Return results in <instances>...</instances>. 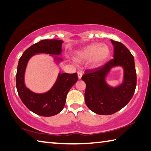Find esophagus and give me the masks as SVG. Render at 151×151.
<instances>
[{"mask_svg":"<svg viewBox=\"0 0 151 151\" xmlns=\"http://www.w3.org/2000/svg\"><path fill=\"white\" fill-rule=\"evenodd\" d=\"M82 75H83V73L81 71H78V78L79 79H81V77H82Z\"/></svg>","mask_w":151,"mask_h":151,"instance_id":"esophagus-1","label":"esophagus"}]
</instances>
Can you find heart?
<instances>
[{
	"label": "heart",
	"mask_w": 151,
	"mask_h": 151,
	"mask_svg": "<svg viewBox=\"0 0 151 151\" xmlns=\"http://www.w3.org/2000/svg\"><path fill=\"white\" fill-rule=\"evenodd\" d=\"M110 55V50L106 45L93 43L78 53L79 60H89L93 58V64L98 66L104 63Z\"/></svg>",
	"instance_id": "heart-1"
}]
</instances>
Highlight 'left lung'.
Listing matches in <instances>:
<instances>
[{"instance_id": "left-lung-1", "label": "left lung", "mask_w": 151, "mask_h": 151, "mask_svg": "<svg viewBox=\"0 0 151 151\" xmlns=\"http://www.w3.org/2000/svg\"><path fill=\"white\" fill-rule=\"evenodd\" d=\"M114 46L113 58L105 65L85 71L81 80L85 81V102L92 111L99 115H111L122 109L133 96L137 85V74L133 55L119 42L111 40ZM124 68V81L117 88L108 86L104 81L113 66Z\"/></svg>"}]
</instances>
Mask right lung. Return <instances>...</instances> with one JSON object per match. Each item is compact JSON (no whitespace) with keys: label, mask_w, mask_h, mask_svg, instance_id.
I'll use <instances>...</instances> for the list:
<instances>
[{"label":"right lung","mask_w":151,"mask_h":151,"mask_svg":"<svg viewBox=\"0 0 151 151\" xmlns=\"http://www.w3.org/2000/svg\"><path fill=\"white\" fill-rule=\"evenodd\" d=\"M62 43L63 41L58 40H43L40 41L25 50L18 62L16 75V85L18 96L29 110L38 115L50 117L62 111L65 104L68 91L78 80V74L60 73L56 82L49 91L37 94L29 90L24 85V76L26 65L29 59L35 54H60Z\"/></svg>","instance_id":"obj_1"}]
</instances>
